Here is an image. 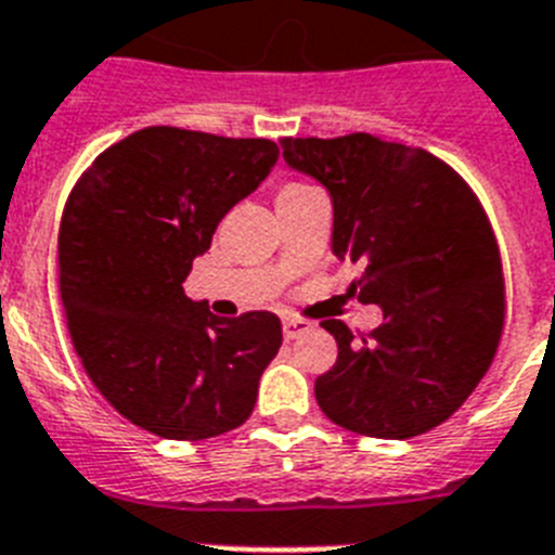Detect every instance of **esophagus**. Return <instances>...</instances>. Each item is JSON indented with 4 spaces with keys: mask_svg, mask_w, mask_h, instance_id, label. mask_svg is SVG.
Here are the masks:
<instances>
[{
    "mask_svg": "<svg viewBox=\"0 0 555 555\" xmlns=\"http://www.w3.org/2000/svg\"><path fill=\"white\" fill-rule=\"evenodd\" d=\"M311 327V322L300 320V317H283V336L297 338L300 333H306Z\"/></svg>",
    "mask_w": 555,
    "mask_h": 555,
    "instance_id": "esophagus-1",
    "label": "esophagus"
}]
</instances>
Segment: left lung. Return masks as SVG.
<instances>
[{
	"label": "left lung",
	"instance_id": "1",
	"mask_svg": "<svg viewBox=\"0 0 555 555\" xmlns=\"http://www.w3.org/2000/svg\"><path fill=\"white\" fill-rule=\"evenodd\" d=\"M283 160L327 191L333 255L361 267L358 300L384 308L364 341L322 322L338 358L313 386L320 409L375 439L442 425L487 375L503 331V269L480 203L430 152L370 132L286 139Z\"/></svg>",
	"mask_w": 555,
	"mask_h": 555
}]
</instances>
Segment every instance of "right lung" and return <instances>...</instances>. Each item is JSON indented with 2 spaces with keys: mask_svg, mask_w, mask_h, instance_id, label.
I'll return each instance as SVG.
<instances>
[{
  "mask_svg": "<svg viewBox=\"0 0 555 555\" xmlns=\"http://www.w3.org/2000/svg\"><path fill=\"white\" fill-rule=\"evenodd\" d=\"M278 155L267 139L146 127L102 152L68 197L57 235L68 333L102 397L150 434L197 442L253 414L281 320H219L183 281Z\"/></svg>",
  "mask_w": 555,
  "mask_h": 555,
  "instance_id": "obj_1",
  "label": "right lung"
}]
</instances>
